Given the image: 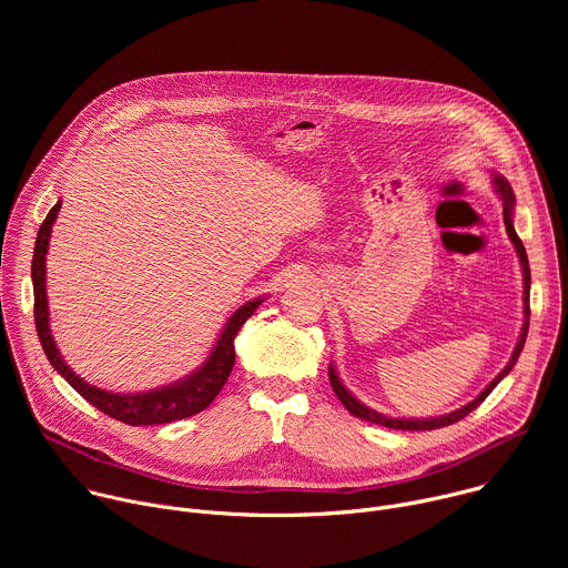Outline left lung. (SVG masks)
I'll return each instance as SVG.
<instances>
[{
  "instance_id": "1",
  "label": "left lung",
  "mask_w": 568,
  "mask_h": 568,
  "mask_svg": "<svg viewBox=\"0 0 568 568\" xmlns=\"http://www.w3.org/2000/svg\"><path fill=\"white\" fill-rule=\"evenodd\" d=\"M495 189H497V193H499V197H501V202H504V222H506V231H508V235H510V240H513V245H515V250H517V254H519V261H521V270H524V328H521V337H519V344H517V348H515V353H513V357H510V362L506 364V368L488 384L485 386L483 390H480V395L478 397H474L469 404H465V407H460V409H456V412H452V414H447V416H440V418H429V420H416V418H390V416H384V414H377V412H373V409H368V407H364V404L357 399V397H353L351 395V390L342 384V379H339V375H337V371L331 366L328 368V377H331V384H333V390L337 393V397L342 399V404L344 407L353 414V416H357V418H362V420H368V423H375V425H382V427H388V429H402V432H427V429H440V427H447V425H454V423H458V420H463L467 414H471L478 404L488 397L490 393H493V388L513 371V366L517 364V357L521 355V348H524V344H526V335H528V323H530V267H528V256H526V250H524V245H521V240H519V235H517V231H515V226H513V211H515V193H513V186L501 178V175H495Z\"/></svg>"
}]
</instances>
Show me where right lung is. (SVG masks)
<instances>
[{
  "mask_svg": "<svg viewBox=\"0 0 568 568\" xmlns=\"http://www.w3.org/2000/svg\"><path fill=\"white\" fill-rule=\"evenodd\" d=\"M58 202L49 215L44 217L40 231H38V240H36V252H33V263H31V278H33V296H36V328H38V337L42 344V351L47 355V359L51 362V366L80 393L90 404L99 412H103L105 416L121 420L125 425L132 427H141V425H164V423H173V420H184L191 418L195 414H200L202 409H206L209 404L215 399V395L222 390L233 362H235V351H233V339L237 335V331L245 326V321L256 312V307L265 301V298H254L250 303H245L242 307H237L231 318L226 321L224 331L220 333L217 344L213 346L209 359L189 377L173 382L164 388H154L148 393H110L103 390L99 386H92L90 382H85L83 377H78L60 357L55 342L51 337L49 331V307H47V278H44V265H47V250H49V235H51V226L58 217L60 211Z\"/></svg>",
  "mask_w": 568,
  "mask_h": 568,
  "instance_id": "obj_1",
  "label": "right lung"
}]
</instances>
